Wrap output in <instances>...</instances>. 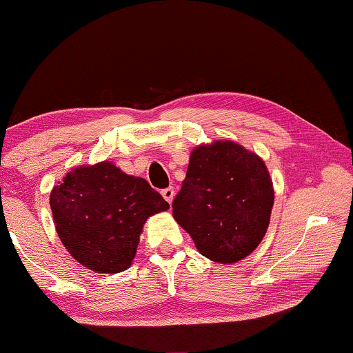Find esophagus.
Here are the masks:
<instances>
[{"label":"esophagus","instance_id":"34e87169","mask_svg":"<svg viewBox=\"0 0 353 353\" xmlns=\"http://www.w3.org/2000/svg\"><path fill=\"white\" fill-rule=\"evenodd\" d=\"M174 188H165V190H162V196H163V199L168 202V204H171L172 202V199H174Z\"/></svg>","mask_w":353,"mask_h":353}]
</instances>
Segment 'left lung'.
Returning <instances> with one entry per match:
<instances>
[{
  "label": "left lung",
  "instance_id": "left-lung-1",
  "mask_svg": "<svg viewBox=\"0 0 353 353\" xmlns=\"http://www.w3.org/2000/svg\"><path fill=\"white\" fill-rule=\"evenodd\" d=\"M272 205V179L260 155L232 140H214L191 151L172 216L199 254L232 265L261 243Z\"/></svg>",
  "mask_w": 353,
  "mask_h": 353
}]
</instances>
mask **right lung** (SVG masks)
<instances>
[{
  "mask_svg": "<svg viewBox=\"0 0 353 353\" xmlns=\"http://www.w3.org/2000/svg\"><path fill=\"white\" fill-rule=\"evenodd\" d=\"M56 232L87 270L117 274L132 265L146 219L170 208L145 179L104 160L68 171L51 190Z\"/></svg>",
  "mask_w": 353,
  "mask_h": 353,
  "instance_id": "add662e5",
  "label": "right lung"
}]
</instances>
